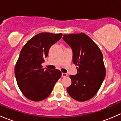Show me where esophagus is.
<instances>
[{"label": "esophagus", "mask_w": 121, "mask_h": 121, "mask_svg": "<svg viewBox=\"0 0 121 121\" xmlns=\"http://www.w3.org/2000/svg\"><path fill=\"white\" fill-rule=\"evenodd\" d=\"M67 75H67V73H62V74H61L62 77H67Z\"/></svg>", "instance_id": "34e87169"}]
</instances>
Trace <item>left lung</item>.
<instances>
[{
  "mask_svg": "<svg viewBox=\"0 0 121 121\" xmlns=\"http://www.w3.org/2000/svg\"><path fill=\"white\" fill-rule=\"evenodd\" d=\"M63 40L72 49V62L77 73L70 75L72 83L67 91L79 101L91 99L97 93L105 77L103 56L97 45L86 34L63 35Z\"/></svg>",
  "mask_w": 121,
  "mask_h": 121,
  "instance_id": "8db88e82",
  "label": "left lung"
}]
</instances>
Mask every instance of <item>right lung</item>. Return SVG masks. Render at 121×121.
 <instances>
[{
  "label": "right lung",
  "instance_id": "1",
  "mask_svg": "<svg viewBox=\"0 0 121 121\" xmlns=\"http://www.w3.org/2000/svg\"><path fill=\"white\" fill-rule=\"evenodd\" d=\"M62 34L42 32L32 38L21 49L14 73L19 88L27 99L39 101L49 97L61 76L58 69L43 68L42 63L49 49L62 37Z\"/></svg>",
  "mask_w": 121,
  "mask_h": 121
}]
</instances>
